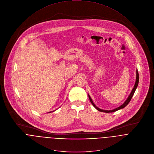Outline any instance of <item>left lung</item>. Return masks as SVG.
<instances>
[{
    "mask_svg": "<svg viewBox=\"0 0 154 154\" xmlns=\"http://www.w3.org/2000/svg\"><path fill=\"white\" fill-rule=\"evenodd\" d=\"M138 82H139V75H138V70L137 69V70H136V80H135V83L133 89H132V91H131V92L130 94L129 95L128 97L127 98V99H126V101L124 102V103H123V105H122L121 106H120L119 107H118V108H116V109H112V110H109V111H108V110H103V109H100L99 108L97 107V106L95 105V104L93 103V101H92V99H91V98L90 95L88 94V97H89V100H90V101H91V103H92V105H93V106H94V107L97 110H98V111L103 112H106V113H109V112H116V111H118V110H119V109H121L124 108L125 106H126L128 105V103H129V102H130V101H131V100L132 97H133L134 94V92H135V90H136V89H137V86H138Z\"/></svg>",
    "mask_w": 154,
    "mask_h": 154,
    "instance_id": "left-lung-1",
    "label": "left lung"
}]
</instances>
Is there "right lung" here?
Returning <instances> with one entry per match:
<instances>
[{
  "label": "right lung",
  "mask_w": 154,
  "mask_h": 154,
  "mask_svg": "<svg viewBox=\"0 0 154 154\" xmlns=\"http://www.w3.org/2000/svg\"><path fill=\"white\" fill-rule=\"evenodd\" d=\"M54 111H52V112H54ZM51 112H48V113H51Z\"/></svg>",
  "instance_id": "obj_1"
}]
</instances>
